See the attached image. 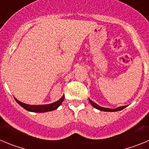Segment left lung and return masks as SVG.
Segmentation results:
<instances>
[{
	"mask_svg": "<svg viewBox=\"0 0 149 149\" xmlns=\"http://www.w3.org/2000/svg\"><path fill=\"white\" fill-rule=\"evenodd\" d=\"M89 101L90 102V104L94 107L95 108L98 109V110H101V111H106V112H116V111H119V110H123L124 108H125L127 106H122V107H117L116 109H110V108H106V107H102L99 106L97 104H95V102H93L92 100H90L89 98Z\"/></svg>",
	"mask_w": 149,
	"mask_h": 149,
	"instance_id": "8db88e82",
	"label": "left lung"
}]
</instances>
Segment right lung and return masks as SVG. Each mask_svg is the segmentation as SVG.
Here are the masks:
<instances>
[{"label": "right lung", "instance_id": "1", "mask_svg": "<svg viewBox=\"0 0 149 149\" xmlns=\"http://www.w3.org/2000/svg\"><path fill=\"white\" fill-rule=\"evenodd\" d=\"M65 96L63 95L61 98L60 100H58L57 101H55L54 103L50 104H44V105H30V104H27L22 103L21 101H18V99L15 98V100L16 101L17 103L18 104L22 106L23 108H24L25 110H28L30 112H36V113H45V112L48 111H52V110H54L56 109H57L60 106V104H62V102L64 100Z\"/></svg>", "mask_w": 149, "mask_h": 149}]
</instances>
